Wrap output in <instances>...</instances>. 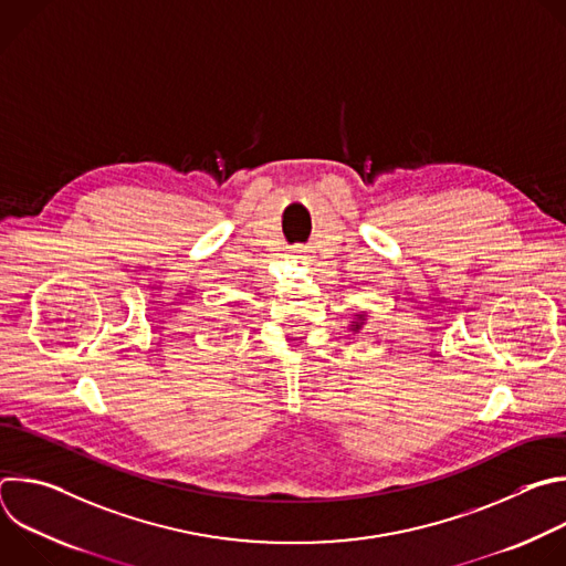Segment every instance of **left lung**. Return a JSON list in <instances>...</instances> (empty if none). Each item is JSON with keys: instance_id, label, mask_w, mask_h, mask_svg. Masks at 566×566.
<instances>
[{"instance_id": "obj_1", "label": "left lung", "mask_w": 566, "mask_h": 566, "mask_svg": "<svg viewBox=\"0 0 566 566\" xmlns=\"http://www.w3.org/2000/svg\"><path fill=\"white\" fill-rule=\"evenodd\" d=\"M360 329V325H354V332H358Z\"/></svg>"}]
</instances>
